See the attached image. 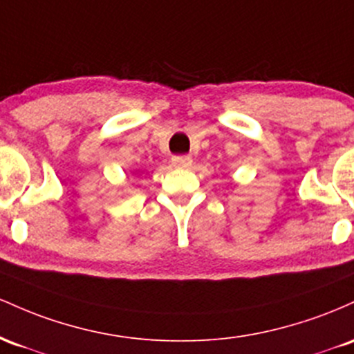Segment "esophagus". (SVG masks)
<instances>
[{
  "instance_id": "esophagus-1",
  "label": "esophagus",
  "mask_w": 354,
  "mask_h": 354,
  "mask_svg": "<svg viewBox=\"0 0 354 354\" xmlns=\"http://www.w3.org/2000/svg\"><path fill=\"white\" fill-rule=\"evenodd\" d=\"M172 165L177 167V169H189V167L192 165V157L190 156H174Z\"/></svg>"
}]
</instances>
